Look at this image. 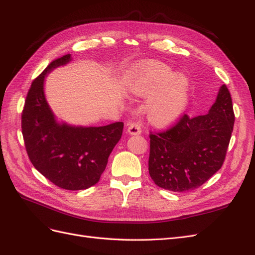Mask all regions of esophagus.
<instances>
[{
  "mask_svg": "<svg viewBox=\"0 0 255 255\" xmlns=\"http://www.w3.org/2000/svg\"><path fill=\"white\" fill-rule=\"evenodd\" d=\"M128 133L129 135L141 134V126L139 122H129L128 126Z\"/></svg>",
  "mask_w": 255,
  "mask_h": 255,
  "instance_id": "obj_1",
  "label": "esophagus"
}]
</instances>
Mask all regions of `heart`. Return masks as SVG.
Masks as SVG:
<instances>
[{"label": "heart", "instance_id": "b5f03b06", "mask_svg": "<svg viewBox=\"0 0 255 255\" xmlns=\"http://www.w3.org/2000/svg\"><path fill=\"white\" fill-rule=\"evenodd\" d=\"M189 87L187 76L176 74L167 65L152 63L137 80L135 91L144 97L155 96L148 107L149 118L155 125L165 127L182 117L188 104Z\"/></svg>", "mask_w": 255, "mask_h": 255}]
</instances>
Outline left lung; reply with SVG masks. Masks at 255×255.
I'll return each mask as SVG.
<instances>
[{"mask_svg":"<svg viewBox=\"0 0 255 255\" xmlns=\"http://www.w3.org/2000/svg\"><path fill=\"white\" fill-rule=\"evenodd\" d=\"M234 121L232 98L222 85L206 115H184L171 128L150 134L151 179L176 192L201 186L225 161Z\"/></svg>","mask_w":255,"mask_h":255,"instance_id":"1","label":"left lung"}]
</instances>
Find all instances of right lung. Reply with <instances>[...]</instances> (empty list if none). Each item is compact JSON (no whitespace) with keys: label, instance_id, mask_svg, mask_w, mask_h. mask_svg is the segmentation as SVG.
<instances>
[{"label":"right lung","instance_id":"obj_1","mask_svg":"<svg viewBox=\"0 0 255 255\" xmlns=\"http://www.w3.org/2000/svg\"><path fill=\"white\" fill-rule=\"evenodd\" d=\"M71 55L53 60L30 85L22 112V135L34 167L56 186L87 189L105 170L123 122L104 127H75L58 122L44 96V78L71 61Z\"/></svg>","mask_w":255,"mask_h":255}]
</instances>
